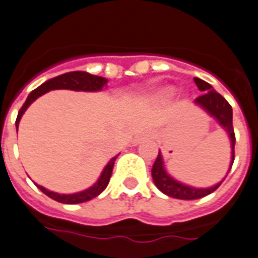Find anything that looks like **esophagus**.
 I'll list each match as a JSON object with an SVG mask.
<instances>
[{"label":"esophagus","mask_w":258,"mask_h":258,"mask_svg":"<svg viewBox=\"0 0 258 258\" xmlns=\"http://www.w3.org/2000/svg\"><path fill=\"white\" fill-rule=\"evenodd\" d=\"M144 139H148V136L146 135H139L137 137H136V142H139V141H142Z\"/></svg>","instance_id":"34e87169"}]
</instances>
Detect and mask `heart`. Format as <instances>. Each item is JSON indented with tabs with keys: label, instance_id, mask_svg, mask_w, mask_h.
Wrapping results in <instances>:
<instances>
[{
	"label": "heart",
	"instance_id": "heart-1",
	"mask_svg": "<svg viewBox=\"0 0 258 258\" xmlns=\"http://www.w3.org/2000/svg\"><path fill=\"white\" fill-rule=\"evenodd\" d=\"M172 93V90L170 89H165V90H162L161 92V96L162 97H166V96H169V94Z\"/></svg>",
	"mask_w": 258,
	"mask_h": 258
}]
</instances>
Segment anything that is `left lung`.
<instances>
[{"label":"left lung","instance_id":"8db88e82","mask_svg":"<svg viewBox=\"0 0 258 258\" xmlns=\"http://www.w3.org/2000/svg\"><path fill=\"white\" fill-rule=\"evenodd\" d=\"M195 82L197 88H199L201 92H204L201 96H199L195 100V102L197 105H200L201 108L205 109L211 116H213L214 118L217 119L220 125H221L230 137V142H232V164H230V168L233 165L234 161V145H236V136H234V129H233V112H232V106L228 101L224 98L220 93H217L216 90L212 88V85H209L208 82L200 80V78L196 77ZM230 170V169H229ZM152 177H153V181L156 186L160 189V190L164 193V195L169 196V197H173V199L178 200H197L203 199L205 196L213 193L216 189H217L220 184L214 185L212 187H207V189H197V187L187 186V185L181 184L178 181H176L174 178L169 176L168 173L165 172L164 169V162H162V156L161 153L158 152V156L156 158V161L153 164V168H152Z\"/></svg>","mask_w":258,"mask_h":258}]
</instances>
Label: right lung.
Here are the masks:
<instances>
[{
    "label": "right lung",
    "mask_w": 258,
    "mask_h": 258,
    "mask_svg": "<svg viewBox=\"0 0 258 258\" xmlns=\"http://www.w3.org/2000/svg\"><path fill=\"white\" fill-rule=\"evenodd\" d=\"M108 82V80H105L104 77H98V76H93V74L86 73V72H69V73L61 74L58 77H54L49 80V81L44 82L42 85L38 86L37 89H34L32 93L29 94V97L25 101V104L22 105V108L20 109L18 112L17 119H16V127L18 129V123H20V119H21L22 114L25 113V110L29 108V105L32 104L33 101L37 100L38 97L45 94L49 90L54 89H71V90H84V92H97V90L102 89V86ZM116 157H113L110 161L108 162V165L105 166V169L101 173L100 178L97 181L96 184L93 185L89 189H86L84 191H80V193H74V195H58V193H54V191H50L45 189V187L37 185V187L40 189L42 193L50 197L54 201H58V203L62 204H81L85 203V201H89V200L94 199L97 196L102 193L105 190V187L108 186L109 181H110V177H112L113 166H114V161H116Z\"/></svg>",
    "instance_id": "right-lung-1"
}]
</instances>
